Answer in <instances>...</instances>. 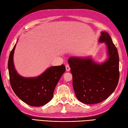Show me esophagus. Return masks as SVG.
<instances>
[{
  "label": "esophagus",
  "mask_w": 128,
  "mask_h": 128,
  "mask_svg": "<svg viewBox=\"0 0 128 128\" xmlns=\"http://www.w3.org/2000/svg\"><path fill=\"white\" fill-rule=\"evenodd\" d=\"M66 69L67 71H70V67L68 64H66Z\"/></svg>",
  "instance_id": "obj_1"
}]
</instances>
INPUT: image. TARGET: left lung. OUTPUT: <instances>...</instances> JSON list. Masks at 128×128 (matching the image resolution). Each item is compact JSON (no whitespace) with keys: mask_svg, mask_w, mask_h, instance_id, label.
I'll list each match as a JSON object with an SVG mask.
<instances>
[{"mask_svg":"<svg viewBox=\"0 0 128 128\" xmlns=\"http://www.w3.org/2000/svg\"><path fill=\"white\" fill-rule=\"evenodd\" d=\"M98 42L107 47V58L98 63L91 57L69 58L72 82L78 99L86 104L103 102L116 88L119 79L118 50L106 32H101Z\"/></svg>","mask_w":128,"mask_h":128,"instance_id":"left-lung-1","label":"left lung"}]
</instances>
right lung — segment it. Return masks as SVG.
I'll return each instance as SVG.
<instances>
[{"mask_svg": "<svg viewBox=\"0 0 128 128\" xmlns=\"http://www.w3.org/2000/svg\"><path fill=\"white\" fill-rule=\"evenodd\" d=\"M16 46V44L9 54L8 63L12 89L16 95L26 104L32 106L46 104L51 100L58 82L66 71L64 65L50 67L36 77H23L14 67L13 56Z\"/></svg>", "mask_w": 128, "mask_h": 128, "instance_id": "right-lung-1", "label": "right lung"}]
</instances>
